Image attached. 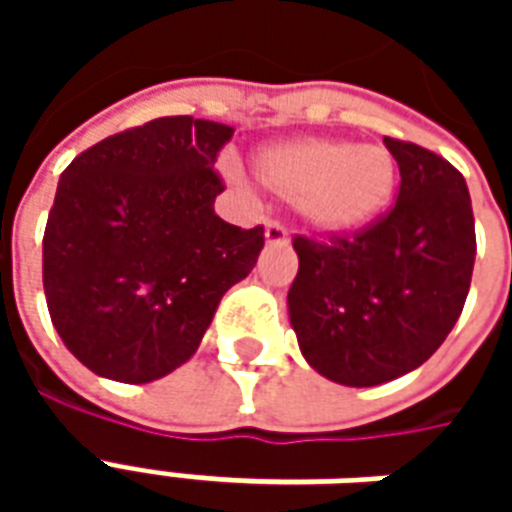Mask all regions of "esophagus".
<instances>
[{"label": "esophagus", "mask_w": 512, "mask_h": 512, "mask_svg": "<svg viewBox=\"0 0 512 512\" xmlns=\"http://www.w3.org/2000/svg\"><path fill=\"white\" fill-rule=\"evenodd\" d=\"M266 246H282L288 244V230L282 227L279 222H268L266 224Z\"/></svg>", "instance_id": "1"}]
</instances>
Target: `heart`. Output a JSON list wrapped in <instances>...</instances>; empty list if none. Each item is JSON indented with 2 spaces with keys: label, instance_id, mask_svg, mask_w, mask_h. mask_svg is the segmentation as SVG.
<instances>
[{
  "label": "heart",
  "instance_id": "heart-1",
  "mask_svg": "<svg viewBox=\"0 0 512 512\" xmlns=\"http://www.w3.org/2000/svg\"><path fill=\"white\" fill-rule=\"evenodd\" d=\"M257 178L282 200L299 202L304 222L321 235L365 230L395 194L397 164L386 147L301 136L263 147Z\"/></svg>",
  "mask_w": 512,
  "mask_h": 512
}]
</instances>
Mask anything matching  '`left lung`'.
Here are the masks:
<instances>
[{
  "instance_id": "left-lung-1",
  "label": "left lung",
  "mask_w": 512,
  "mask_h": 512,
  "mask_svg": "<svg viewBox=\"0 0 512 512\" xmlns=\"http://www.w3.org/2000/svg\"><path fill=\"white\" fill-rule=\"evenodd\" d=\"M400 194L354 238H296L290 326L307 365L343 386H378L436 354L472 285L474 216L466 180L425 147L384 136Z\"/></svg>"
}]
</instances>
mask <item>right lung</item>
I'll return each instance as SVG.
<instances>
[{
  "label": "right lung",
  "instance_id": "right-lung-1",
  "mask_svg": "<svg viewBox=\"0 0 512 512\" xmlns=\"http://www.w3.org/2000/svg\"><path fill=\"white\" fill-rule=\"evenodd\" d=\"M235 128L189 115L106 136L60 175L43 235L54 329L95 376L147 384L197 354L219 301L249 277L263 227L213 213V161Z\"/></svg>",
  "mask_w": 512,
  "mask_h": 512
}]
</instances>
